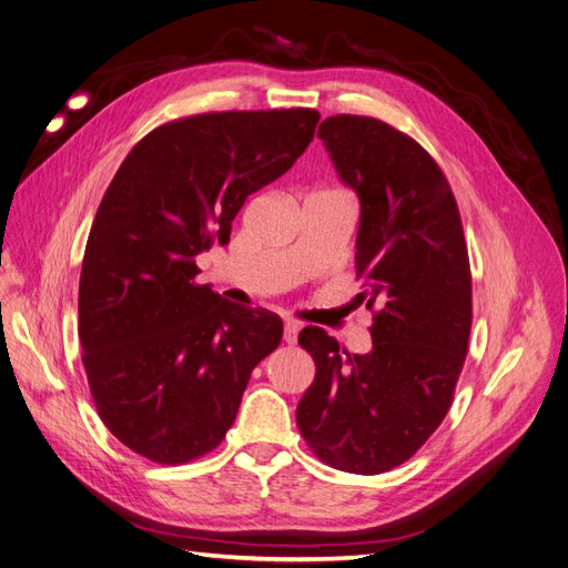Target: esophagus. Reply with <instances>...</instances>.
Segmentation results:
<instances>
[{"label": "esophagus", "instance_id": "esophagus-1", "mask_svg": "<svg viewBox=\"0 0 568 568\" xmlns=\"http://www.w3.org/2000/svg\"><path fill=\"white\" fill-rule=\"evenodd\" d=\"M297 334H300V327L295 323H287L285 329H283V342L287 346H295L297 344Z\"/></svg>", "mask_w": 568, "mask_h": 568}]
</instances>
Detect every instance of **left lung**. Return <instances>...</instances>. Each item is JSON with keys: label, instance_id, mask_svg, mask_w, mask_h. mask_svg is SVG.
<instances>
[{"label": "left lung", "instance_id": "obj_1", "mask_svg": "<svg viewBox=\"0 0 568 568\" xmlns=\"http://www.w3.org/2000/svg\"><path fill=\"white\" fill-rule=\"evenodd\" d=\"M318 138L361 199L355 273L372 351L300 332L316 379L297 426L323 464L379 475L422 449L452 407L473 323L468 245L452 186L416 140L358 114L325 119Z\"/></svg>", "mask_w": 568, "mask_h": 568}]
</instances>
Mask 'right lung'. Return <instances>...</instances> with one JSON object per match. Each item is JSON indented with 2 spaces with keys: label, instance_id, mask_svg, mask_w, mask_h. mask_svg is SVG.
I'll list each match as a JSON object with an SVG mask.
<instances>
[{
  "label": "right lung",
  "instance_id": "right-lung-1",
  "mask_svg": "<svg viewBox=\"0 0 568 568\" xmlns=\"http://www.w3.org/2000/svg\"><path fill=\"white\" fill-rule=\"evenodd\" d=\"M316 110L207 112L168 121L104 192L79 278L81 363L98 416L135 454L180 466L213 452L252 369L278 348L276 313L196 283L245 199L287 173Z\"/></svg>",
  "mask_w": 568,
  "mask_h": 568
}]
</instances>
